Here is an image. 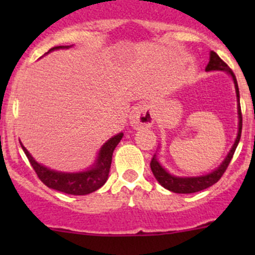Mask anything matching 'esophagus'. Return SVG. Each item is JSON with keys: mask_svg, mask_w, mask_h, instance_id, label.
Returning <instances> with one entry per match:
<instances>
[{"mask_svg": "<svg viewBox=\"0 0 255 255\" xmlns=\"http://www.w3.org/2000/svg\"><path fill=\"white\" fill-rule=\"evenodd\" d=\"M153 113L145 105H138V106L133 107L129 113V123L134 128L149 127L153 125Z\"/></svg>", "mask_w": 255, "mask_h": 255, "instance_id": "obj_1", "label": "esophagus"}]
</instances>
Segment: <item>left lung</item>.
I'll use <instances>...</instances> for the list:
<instances>
[{
    "instance_id": "left-lung-1",
    "label": "left lung",
    "mask_w": 255,
    "mask_h": 255,
    "mask_svg": "<svg viewBox=\"0 0 255 255\" xmlns=\"http://www.w3.org/2000/svg\"><path fill=\"white\" fill-rule=\"evenodd\" d=\"M212 70H221V71H227L231 76H232L233 82H235L236 87V94H237V102H238V133L237 138H236L235 144L231 148L230 153L227 154L225 160L222 161L220 166L217 169L212 171V173L207 174V175L202 176H192V177H180V176H174L171 174H169L163 166L160 165V163L156 159V155L153 156L150 161V169L153 171L154 176L158 180L159 184L163 187L168 189L169 191L176 192V194H194V192H199L201 190L207 189V187L212 186L213 184L218 181V180L222 177L225 174L226 169L230 165L231 160L233 158V154H235L236 148H237L239 139H241V133H242V112H241V104H239V89L237 84V79L236 75L233 74V71L231 70L230 66L215 53V51H211L210 53V61H208L206 66V71H212Z\"/></svg>"
}]
</instances>
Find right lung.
<instances>
[{
	"label": "right lung",
	"mask_w": 255,
	"mask_h": 255,
	"mask_svg": "<svg viewBox=\"0 0 255 255\" xmlns=\"http://www.w3.org/2000/svg\"><path fill=\"white\" fill-rule=\"evenodd\" d=\"M63 48L69 47L60 45V47L51 48L49 51ZM122 137L123 133H118L115 137L110 138L100 149L99 155H97V159L95 160L94 165L89 170L80 171V173H61V171L51 170L47 166L37 163L34 158L29 154V151L23 146L22 143H20V145H22L23 151L27 155L30 165L33 166L35 174H37L43 184L47 185L50 189L56 190V191L64 192V194L87 195L99 190L107 181L110 168H111L113 150L117 146V144L121 142Z\"/></svg>",
	"instance_id": "obj_1"
}]
</instances>
